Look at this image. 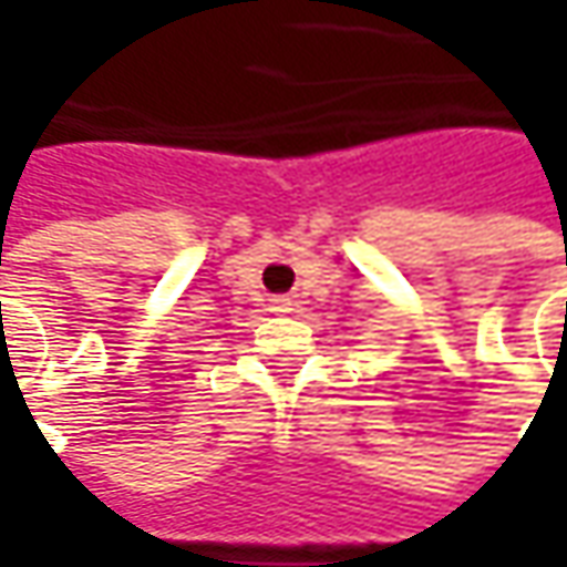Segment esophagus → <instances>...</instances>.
<instances>
[{
	"instance_id": "34e87169",
	"label": "esophagus",
	"mask_w": 567,
	"mask_h": 567,
	"mask_svg": "<svg viewBox=\"0 0 567 567\" xmlns=\"http://www.w3.org/2000/svg\"><path fill=\"white\" fill-rule=\"evenodd\" d=\"M290 306H293V302H290L287 296H274V299H271L274 312H290Z\"/></svg>"
}]
</instances>
